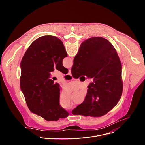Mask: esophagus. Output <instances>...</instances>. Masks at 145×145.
Wrapping results in <instances>:
<instances>
[{"instance_id":"obj_1","label":"esophagus","mask_w":145,"mask_h":145,"mask_svg":"<svg viewBox=\"0 0 145 145\" xmlns=\"http://www.w3.org/2000/svg\"><path fill=\"white\" fill-rule=\"evenodd\" d=\"M68 74H69V75H70V76H72L71 71V70H70V69L68 71Z\"/></svg>"}]
</instances>
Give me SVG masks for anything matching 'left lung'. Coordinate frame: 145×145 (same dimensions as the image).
Here are the masks:
<instances>
[{
    "instance_id": "left-lung-1",
    "label": "left lung",
    "mask_w": 145,
    "mask_h": 145,
    "mask_svg": "<svg viewBox=\"0 0 145 145\" xmlns=\"http://www.w3.org/2000/svg\"><path fill=\"white\" fill-rule=\"evenodd\" d=\"M63 42L57 37L45 35L35 39L20 63V86L30 111L48 121H57L69 114L59 105V85L50 79L54 68L68 72L63 60L67 57Z\"/></svg>"
}]
</instances>
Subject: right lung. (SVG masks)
<instances>
[{"mask_svg":"<svg viewBox=\"0 0 145 145\" xmlns=\"http://www.w3.org/2000/svg\"><path fill=\"white\" fill-rule=\"evenodd\" d=\"M71 73L75 78L81 76L93 78L84 101L72 111L73 115L100 117L117 105L123 91L121 64L107 39L95 37L82 42L74 58Z\"/></svg>","mask_w":145,"mask_h":145,"instance_id":"right-lung-1","label":"right lung"}]
</instances>
